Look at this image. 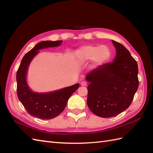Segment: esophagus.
I'll use <instances>...</instances> for the list:
<instances>
[{
    "instance_id": "34e87169",
    "label": "esophagus",
    "mask_w": 153,
    "mask_h": 153,
    "mask_svg": "<svg viewBox=\"0 0 153 153\" xmlns=\"http://www.w3.org/2000/svg\"><path fill=\"white\" fill-rule=\"evenodd\" d=\"M80 85L82 86H86L87 85V83L85 82H84V81H83V82H82L80 83Z\"/></svg>"
}]
</instances>
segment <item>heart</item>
Returning a JSON list of instances; mask_svg holds the SVG:
<instances>
[{"label":"heart","instance_id":"heart-1","mask_svg":"<svg viewBox=\"0 0 153 153\" xmlns=\"http://www.w3.org/2000/svg\"><path fill=\"white\" fill-rule=\"evenodd\" d=\"M110 50L106 45L100 47L94 45H87L80 48L76 52L78 59L81 62H86L92 60L95 64L104 62L110 57Z\"/></svg>","mask_w":153,"mask_h":153}]
</instances>
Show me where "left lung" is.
<instances>
[{
	"label": "left lung",
	"instance_id": "left-lung-1",
	"mask_svg": "<svg viewBox=\"0 0 153 153\" xmlns=\"http://www.w3.org/2000/svg\"><path fill=\"white\" fill-rule=\"evenodd\" d=\"M116 49L113 62L104 64L86 76L87 103L92 113L101 117L121 114L131 105L139 81L137 62L124 46L112 40Z\"/></svg>",
	"mask_w": 153,
	"mask_h": 153
}]
</instances>
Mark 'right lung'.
<instances>
[{
  "label": "right lung",
  "instance_id": "1",
  "mask_svg": "<svg viewBox=\"0 0 153 153\" xmlns=\"http://www.w3.org/2000/svg\"><path fill=\"white\" fill-rule=\"evenodd\" d=\"M62 41H41L27 52L22 59L16 73L17 96L24 108L32 116L41 119H51L65 108L68 100L79 87V84L49 93L39 94L30 91L26 82V73L31 60L44 48L57 47Z\"/></svg>",
  "mask_w": 153,
  "mask_h": 153
}]
</instances>
